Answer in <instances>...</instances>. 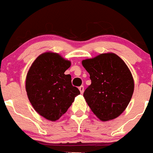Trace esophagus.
<instances>
[{
  "mask_svg": "<svg viewBox=\"0 0 153 153\" xmlns=\"http://www.w3.org/2000/svg\"><path fill=\"white\" fill-rule=\"evenodd\" d=\"M79 91H80V93H81V94H83V93H84V86H80V87L79 88Z\"/></svg>",
  "mask_w": 153,
  "mask_h": 153,
  "instance_id": "1",
  "label": "esophagus"
}]
</instances>
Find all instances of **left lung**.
<instances>
[{
  "instance_id": "1",
  "label": "left lung",
  "mask_w": 153,
  "mask_h": 153,
  "mask_svg": "<svg viewBox=\"0 0 153 153\" xmlns=\"http://www.w3.org/2000/svg\"><path fill=\"white\" fill-rule=\"evenodd\" d=\"M91 84L84 93L91 111L102 121L116 119L126 109L134 82L126 63L114 53H103L82 61Z\"/></svg>"
}]
</instances>
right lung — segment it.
Returning <instances> with one entry per match:
<instances>
[{
  "instance_id": "obj_1",
  "label": "right lung",
  "mask_w": 153,
  "mask_h": 153,
  "mask_svg": "<svg viewBox=\"0 0 153 153\" xmlns=\"http://www.w3.org/2000/svg\"><path fill=\"white\" fill-rule=\"evenodd\" d=\"M71 62L58 53L47 51L39 55L30 67L26 91L36 113L48 120L56 121L68 110L80 94L65 72Z\"/></svg>"
}]
</instances>
